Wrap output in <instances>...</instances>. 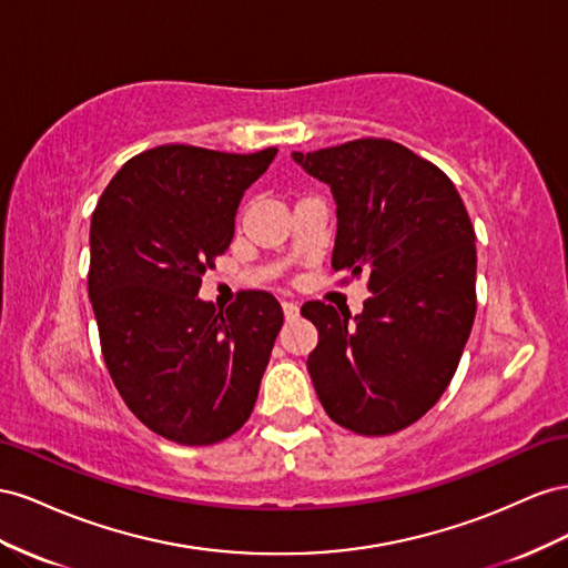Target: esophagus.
Instances as JSON below:
<instances>
[{
	"mask_svg": "<svg viewBox=\"0 0 568 568\" xmlns=\"http://www.w3.org/2000/svg\"><path fill=\"white\" fill-rule=\"evenodd\" d=\"M283 314L287 321H293L300 316V306L295 302H283Z\"/></svg>",
	"mask_w": 568,
	"mask_h": 568,
	"instance_id": "obj_1",
	"label": "esophagus"
}]
</instances>
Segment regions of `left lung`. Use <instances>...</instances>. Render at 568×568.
<instances>
[{"label":"left lung","mask_w":568,"mask_h":568,"mask_svg":"<svg viewBox=\"0 0 568 568\" xmlns=\"http://www.w3.org/2000/svg\"><path fill=\"white\" fill-rule=\"evenodd\" d=\"M337 202L331 268L366 275L349 321L326 302L302 316L318 331L306 359L323 409L356 435L412 426L443 397L476 316V233L455 183L409 148L362 138L295 152Z\"/></svg>","instance_id":"1"}]
</instances>
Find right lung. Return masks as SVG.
Segmentation results:
<instances>
[{
  "label": "right lung",
  "mask_w": 568,
  "mask_h": 568,
  "mask_svg": "<svg viewBox=\"0 0 568 568\" xmlns=\"http://www.w3.org/2000/svg\"><path fill=\"white\" fill-rule=\"evenodd\" d=\"M275 152L159 144L125 161L94 206L88 293L104 364L125 407L171 443H221L254 409L281 304L245 290L216 312L197 293Z\"/></svg>",
  "instance_id": "right-lung-1"
}]
</instances>
